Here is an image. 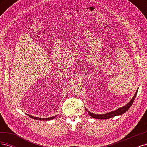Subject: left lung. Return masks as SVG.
Wrapping results in <instances>:
<instances>
[{
	"mask_svg": "<svg viewBox=\"0 0 147 147\" xmlns=\"http://www.w3.org/2000/svg\"><path fill=\"white\" fill-rule=\"evenodd\" d=\"M137 91H138V89L136 91V92L135 93L134 97H132V99L131 100V101L129 102L127 104H126V105H124V107H122L119 108L116 110L113 111V112H111L103 114V115H98V114H94L93 113H91L90 111H88V110L86 109H85L86 111H88V112L89 115H90L91 117L94 118H96V119H109L110 118H113L115 116H117V115H121L125 113L126 111L131 107V105L133 104V102H134V99H135L136 95L137 94Z\"/></svg>",
	"mask_w": 147,
	"mask_h": 147,
	"instance_id": "left-lung-1",
	"label": "left lung"
}]
</instances>
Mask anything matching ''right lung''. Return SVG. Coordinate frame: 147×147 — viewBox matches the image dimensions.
I'll use <instances>...</instances> for the list:
<instances>
[{
    "label": "right lung",
    "instance_id": "1",
    "mask_svg": "<svg viewBox=\"0 0 147 147\" xmlns=\"http://www.w3.org/2000/svg\"><path fill=\"white\" fill-rule=\"evenodd\" d=\"M28 116L30 118H32L33 119H37V120H43V121H48V120H50V119H54L56 116H54V117H50V118H37V117H33V116H31V115H28Z\"/></svg>",
    "mask_w": 147,
    "mask_h": 147
}]
</instances>
